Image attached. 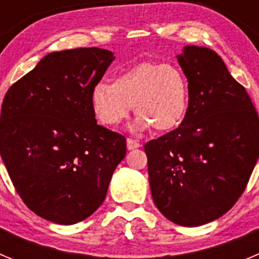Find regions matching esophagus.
<instances>
[{
	"label": "esophagus",
	"instance_id": "1",
	"mask_svg": "<svg viewBox=\"0 0 259 259\" xmlns=\"http://www.w3.org/2000/svg\"><path fill=\"white\" fill-rule=\"evenodd\" d=\"M127 148L128 150L137 149V148H140V143L137 140H134V139H127Z\"/></svg>",
	"mask_w": 259,
	"mask_h": 259
}]
</instances>
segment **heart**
<instances>
[{
    "label": "heart",
    "mask_w": 259,
    "mask_h": 259,
    "mask_svg": "<svg viewBox=\"0 0 259 259\" xmlns=\"http://www.w3.org/2000/svg\"><path fill=\"white\" fill-rule=\"evenodd\" d=\"M89 100L96 118L107 127L120 124L134 106L135 130L152 125L154 131L166 132L178 127L187 114L188 80L170 63L144 62L120 72L114 81H97Z\"/></svg>",
    "instance_id": "heart-1"
}]
</instances>
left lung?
<instances>
[{
	"label": "left lung",
	"instance_id": "left-lung-1",
	"mask_svg": "<svg viewBox=\"0 0 259 259\" xmlns=\"http://www.w3.org/2000/svg\"><path fill=\"white\" fill-rule=\"evenodd\" d=\"M189 104L178 128L146 143L152 197L174 223L221 218L245 191L259 157V118L245 88L209 48L178 56Z\"/></svg>",
	"mask_w": 259,
	"mask_h": 259
}]
</instances>
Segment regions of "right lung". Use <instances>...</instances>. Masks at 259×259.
Wrapping results in <instances>:
<instances>
[{"label":"right lung","instance_id":"add662e5","mask_svg":"<svg viewBox=\"0 0 259 259\" xmlns=\"http://www.w3.org/2000/svg\"><path fill=\"white\" fill-rule=\"evenodd\" d=\"M114 59L100 48L49 53L5 95L2 161L27 207L53 223L92 215L125 157L124 136L97 124L89 100Z\"/></svg>","mask_w":259,"mask_h":259}]
</instances>
